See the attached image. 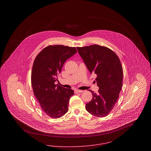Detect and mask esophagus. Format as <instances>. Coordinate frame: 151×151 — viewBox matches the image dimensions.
Here are the masks:
<instances>
[{
    "instance_id": "34e87169",
    "label": "esophagus",
    "mask_w": 151,
    "mask_h": 151,
    "mask_svg": "<svg viewBox=\"0 0 151 151\" xmlns=\"http://www.w3.org/2000/svg\"><path fill=\"white\" fill-rule=\"evenodd\" d=\"M83 92V90H79V89H76L75 91V93H82Z\"/></svg>"
}]
</instances>
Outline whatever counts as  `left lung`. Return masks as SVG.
Masks as SVG:
<instances>
[{"instance_id":"1","label":"left lung","mask_w":151,"mask_h":151,"mask_svg":"<svg viewBox=\"0 0 151 151\" xmlns=\"http://www.w3.org/2000/svg\"><path fill=\"white\" fill-rule=\"evenodd\" d=\"M80 56L90 73L96 75L98 93L89 90L92 100L86 104L92 115L104 117L111 111L119 98L123 80V69L114 52L105 46L93 45L77 47Z\"/></svg>"}]
</instances>
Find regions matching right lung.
Returning a JSON list of instances; mask_svg holds the SVG:
<instances>
[{"mask_svg": "<svg viewBox=\"0 0 151 151\" xmlns=\"http://www.w3.org/2000/svg\"><path fill=\"white\" fill-rule=\"evenodd\" d=\"M77 52L74 47L49 46L36 57L33 65L31 82L33 93L46 114L58 118L68 110L71 89L55 84L65 62Z\"/></svg>", "mask_w": 151, "mask_h": 151, "instance_id": "right-lung-1", "label": "right lung"}]
</instances>
